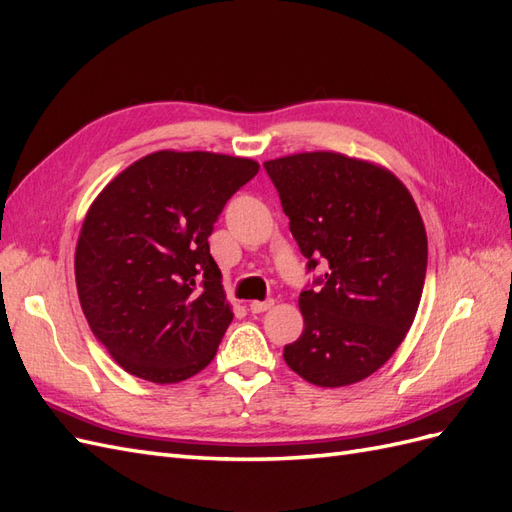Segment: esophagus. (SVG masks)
<instances>
[{"label":"esophagus","instance_id":"34e87169","mask_svg":"<svg viewBox=\"0 0 512 512\" xmlns=\"http://www.w3.org/2000/svg\"><path fill=\"white\" fill-rule=\"evenodd\" d=\"M273 307V299H269V301H252L250 303V312L252 314H262V312H267V309H271Z\"/></svg>","mask_w":512,"mask_h":512}]
</instances>
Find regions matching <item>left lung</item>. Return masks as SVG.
Segmentation results:
<instances>
[{"label":"left lung","mask_w":512,"mask_h":512,"mask_svg":"<svg viewBox=\"0 0 512 512\" xmlns=\"http://www.w3.org/2000/svg\"><path fill=\"white\" fill-rule=\"evenodd\" d=\"M320 288L303 290V333L284 361L324 389L361 382L404 342L427 271V232L408 188L391 170L335 151L265 162Z\"/></svg>","instance_id":"1"}]
</instances>
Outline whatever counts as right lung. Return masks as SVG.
<instances>
[{
	"label": "right lung",
	"instance_id": "1",
	"mask_svg": "<svg viewBox=\"0 0 512 512\" xmlns=\"http://www.w3.org/2000/svg\"><path fill=\"white\" fill-rule=\"evenodd\" d=\"M258 162L209 151H156L91 203L74 275L98 342L128 374L156 384L196 376L232 322L209 235Z\"/></svg>",
	"mask_w": 512,
	"mask_h": 512
}]
</instances>
